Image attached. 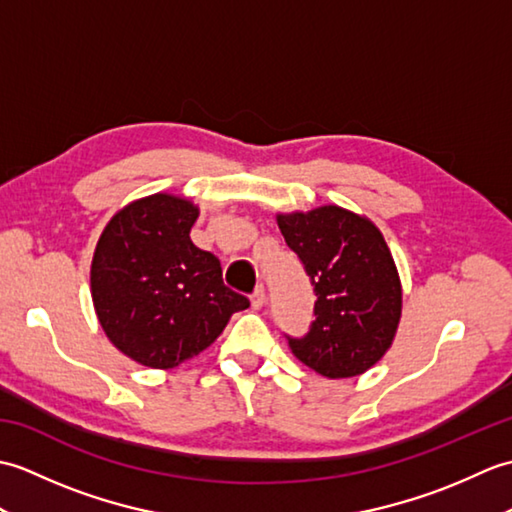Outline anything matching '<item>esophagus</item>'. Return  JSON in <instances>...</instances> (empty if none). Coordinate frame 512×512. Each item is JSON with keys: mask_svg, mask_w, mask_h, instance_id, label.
<instances>
[{"mask_svg": "<svg viewBox=\"0 0 512 512\" xmlns=\"http://www.w3.org/2000/svg\"><path fill=\"white\" fill-rule=\"evenodd\" d=\"M266 303V292H264V286H257V290L250 295V306H253L255 310H262Z\"/></svg>", "mask_w": 512, "mask_h": 512, "instance_id": "1", "label": "esophagus"}]
</instances>
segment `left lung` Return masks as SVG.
<instances>
[{"label": "left lung", "instance_id": "1", "mask_svg": "<svg viewBox=\"0 0 512 512\" xmlns=\"http://www.w3.org/2000/svg\"><path fill=\"white\" fill-rule=\"evenodd\" d=\"M277 224L317 292V319L303 339H288L292 354L325 378L365 374L394 343L402 314L398 268L383 233L336 204L277 213Z\"/></svg>", "mask_w": 512, "mask_h": 512}]
</instances>
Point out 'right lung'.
<instances>
[{
	"instance_id": "1",
	"label": "right lung",
	"mask_w": 512,
	"mask_h": 512,
	"mask_svg": "<svg viewBox=\"0 0 512 512\" xmlns=\"http://www.w3.org/2000/svg\"><path fill=\"white\" fill-rule=\"evenodd\" d=\"M198 215L189 198L154 193L116 211L96 242V317L116 350L138 365L178 367L250 306L224 286L220 259L191 242Z\"/></svg>"
}]
</instances>
